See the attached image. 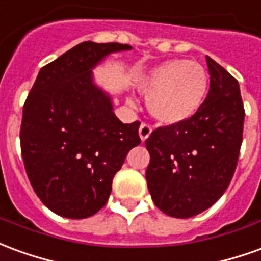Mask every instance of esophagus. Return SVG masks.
I'll return each mask as SVG.
<instances>
[{
    "label": "esophagus",
    "instance_id": "esophagus-1",
    "mask_svg": "<svg viewBox=\"0 0 261 261\" xmlns=\"http://www.w3.org/2000/svg\"><path fill=\"white\" fill-rule=\"evenodd\" d=\"M138 133H140V138H141V141H145L147 138L149 137V134L152 133V127L149 124H147V123H143V124L140 125V130H138Z\"/></svg>",
    "mask_w": 261,
    "mask_h": 261
}]
</instances>
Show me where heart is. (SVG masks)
<instances>
[{
    "instance_id": "b5f03b06",
    "label": "heart",
    "mask_w": 261,
    "mask_h": 261,
    "mask_svg": "<svg viewBox=\"0 0 261 261\" xmlns=\"http://www.w3.org/2000/svg\"><path fill=\"white\" fill-rule=\"evenodd\" d=\"M209 76L198 62L172 59L154 67L140 80L149 114L158 123H184L199 110L205 100Z\"/></svg>"
}]
</instances>
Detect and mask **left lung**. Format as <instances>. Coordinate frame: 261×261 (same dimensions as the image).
Segmentation results:
<instances>
[{"label":"left lung","mask_w":261,"mask_h":261,"mask_svg":"<svg viewBox=\"0 0 261 261\" xmlns=\"http://www.w3.org/2000/svg\"><path fill=\"white\" fill-rule=\"evenodd\" d=\"M211 86L192 117L158 127L145 140V171L155 206L187 219L206 211L232 181L243 140L245 107L238 80L206 56Z\"/></svg>","instance_id":"left-lung-1"}]
</instances>
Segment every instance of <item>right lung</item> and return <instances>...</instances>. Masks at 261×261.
Instances as JSON below:
<instances>
[{"label":"right lung","instance_id":"right-lung-1","mask_svg":"<svg viewBox=\"0 0 261 261\" xmlns=\"http://www.w3.org/2000/svg\"><path fill=\"white\" fill-rule=\"evenodd\" d=\"M130 49L82 42L42 67L23 105L27 175L42 203L59 216L85 219L99 212L128 151L141 143L140 121L121 123L110 96L93 83V67Z\"/></svg>","mask_w":261,"mask_h":261}]
</instances>
